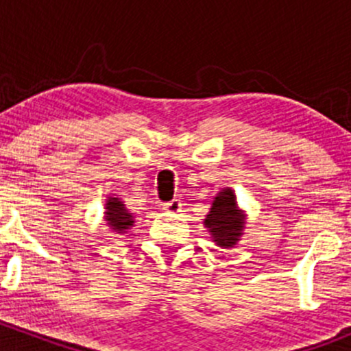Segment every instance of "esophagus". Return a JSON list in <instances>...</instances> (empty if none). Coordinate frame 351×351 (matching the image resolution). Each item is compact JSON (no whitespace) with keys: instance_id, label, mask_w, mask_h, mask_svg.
Listing matches in <instances>:
<instances>
[{"instance_id":"esophagus-1","label":"esophagus","mask_w":351,"mask_h":351,"mask_svg":"<svg viewBox=\"0 0 351 351\" xmlns=\"http://www.w3.org/2000/svg\"><path fill=\"white\" fill-rule=\"evenodd\" d=\"M162 208H165L166 212H171V214H176V212L182 210V202H180L178 198H173V200L165 202V204H162Z\"/></svg>"}]
</instances>
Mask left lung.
<instances>
[{
    "label": "left lung",
    "instance_id": "8db88e82",
    "mask_svg": "<svg viewBox=\"0 0 351 351\" xmlns=\"http://www.w3.org/2000/svg\"><path fill=\"white\" fill-rule=\"evenodd\" d=\"M243 215L236 207V197L232 190L226 189L215 197L210 214L205 219V228L219 246L231 247L243 234Z\"/></svg>",
    "mask_w": 351,
    "mask_h": 351
}]
</instances>
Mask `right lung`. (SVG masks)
<instances>
[{
  "label": "right lung",
  "mask_w": 351,
  "mask_h": 351,
  "mask_svg": "<svg viewBox=\"0 0 351 351\" xmlns=\"http://www.w3.org/2000/svg\"><path fill=\"white\" fill-rule=\"evenodd\" d=\"M107 221L110 228L115 229L117 232H125V229H129V226H132V215L129 214L125 207H123L122 202L119 198H110L107 204Z\"/></svg>",
  "instance_id": "obj_1"
}]
</instances>
